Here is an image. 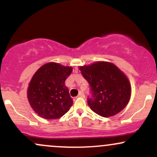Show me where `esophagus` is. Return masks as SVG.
I'll return each mask as SVG.
<instances>
[{
	"label": "esophagus",
	"instance_id": "obj_1",
	"mask_svg": "<svg viewBox=\"0 0 157 157\" xmlns=\"http://www.w3.org/2000/svg\"><path fill=\"white\" fill-rule=\"evenodd\" d=\"M77 97H85V94L83 92H82V91H80V93H79L78 96H77Z\"/></svg>",
	"mask_w": 157,
	"mask_h": 157
}]
</instances>
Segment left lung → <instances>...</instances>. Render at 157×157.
I'll return each mask as SVG.
<instances>
[{"label": "left lung", "instance_id": "obj_1", "mask_svg": "<svg viewBox=\"0 0 157 157\" xmlns=\"http://www.w3.org/2000/svg\"><path fill=\"white\" fill-rule=\"evenodd\" d=\"M81 74L91 88V97L88 105L94 112L103 117L120 113L131 99V86L128 79L112 63L97 61L80 66Z\"/></svg>", "mask_w": 157, "mask_h": 157}]
</instances>
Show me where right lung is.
Returning <instances> with one entry per match:
<instances>
[{"label": "right lung", "mask_w": 157, "mask_h": 157, "mask_svg": "<svg viewBox=\"0 0 157 157\" xmlns=\"http://www.w3.org/2000/svg\"><path fill=\"white\" fill-rule=\"evenodd\" d=\"M72 67L50 62L34 74L27 89L29 102L37 115L46 120H57L72 105L73 100L65 81Z\"/></svg>", "instance_id": "1"}]
</instances>
